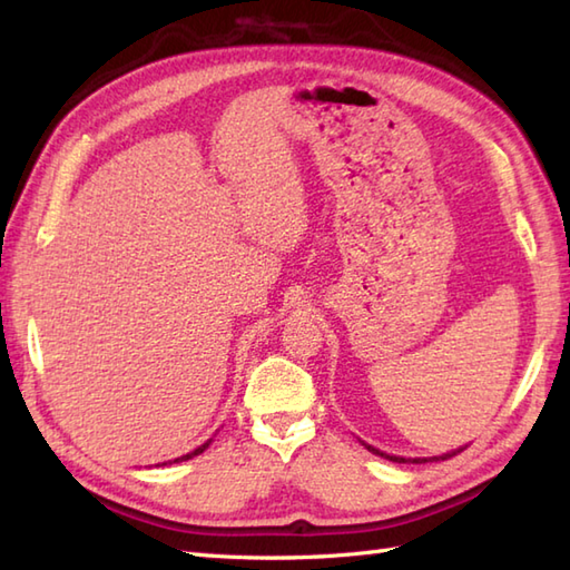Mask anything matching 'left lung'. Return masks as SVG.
<instances>
[{
	"mask_svg": "<svg viewBox=\"0 0 570 570\" xmlns=\"http://www.w3.org/2000/svg\"><path fill=\"white\" fill-rule=\"evenodd\" d=\"M372 453H377V455H382V458H386V460H394V463H409L406 458H399V455H386V453H382V451H377V448H372V445H367ZM463 451V448H458V451H453V453H445V455H439V458H431V460H445V458H453L455 453H460ZM411 463H429V458H411Z\"/></svg>",
	"mask_w": 570,
	"mask_h": 570,
	"instance_id": "obj_1",
	"label": "left lung"
}]
</instances>
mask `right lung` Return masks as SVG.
Wrapping results in <instances>:
<instances>
[{
  "label": "right lung",
  "instance_id": "right-lung-1",
  "mask_svg": "<svg viewBox=\"0 0 570 570\" xmlns=\"http://www.w3.org/2000/svg\"><path fill=\"white\" fill-rule=\"evenodd\" d=\"M208 445H210V441H208V443H203L200 448H196V451H193V453H188V455H184V458H176V460H174V463H178V460H190L193 455H198V453H203V451H205V448H208ZM164 465H166V463H164Z\"/></svg>",
  "mask_w": 570,
  "mask_h": 570
}]
</instances>
